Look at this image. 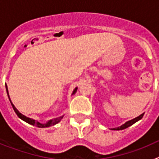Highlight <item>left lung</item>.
<instances>
[{
    "instance_id": "obj_1",
    "label": "left lung",
    "mask_w": 159,
    "mask_h": 159,
    "mask_svg": "<svg viewBox=\"0 0 159 159\" xmlns=\"http://www.w3.org/2000/svg\"><path fill=\"white\" fill-rule=\"evenodd\" d=\"M143 116H144V113L142 114V115H140L139 116H138V117H136L135 119H131V120H130V121L127 122V123H125V124L122 125L121 127H117V128H113L112 130H123V129H126L127 128V127H129L130 126H131V125H133L134 123H135L136 122H138L139 120H140V119H142V118L143 117Z\"/></svg>"
}]
</instances>
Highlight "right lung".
<instances>
[{"label": "right lung", "instance_id": "1", "mask_svg": "<svg viewBox=\"0 0 159 159\" xmlns=\"http://www.w3.org/2000/svg\"><path fill=\"white\" fill-rule=\"evenodd\" d=\"M76 90L77 88H75V90H74V92H73V94L75 93V92H76ZM6 91H7V94H8V98H9V95H8V88H7V85H6ZM9 100H10V99H9ZM10 102H11V104H12V108H13V110L14 111L16 112V114L17 115V116L19 118H20V119H22V120H24V121H25L26 123H29V124L31 125H33V126H36V127H51V126H53V125L55 124H57V123H58L62 119L63 116H61V117H59V118H56V119H52V120H50V121L48 122L47 123H44V124H42V123H40L39 122L37 121H35L34 119H30V118L29 117H26V116H25L24 115H22L21 113H20L19 111H17V109H16L15 107H14V105L12 104V102H11L10 100Z\"/></svg>", "mask_w": 159, "mask_h": 159}]
</instances>
